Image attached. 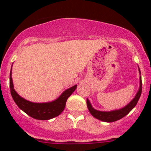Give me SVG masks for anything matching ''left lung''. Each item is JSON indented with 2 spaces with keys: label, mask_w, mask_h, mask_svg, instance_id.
I'll list each match as a JSON object with an SVG mask.
<instances>
[{
  "label": "left lung",
  "mask_w": 151,
  "mask_h": 151,
  "mask_svg": "<svg viewBox=\"0 0 151 151\" xmlns=\"http://www.w3.org/2000/svg\"><path fill=\"white\" fill-rule=\"evenodd\" d=\"M139 74H141L140 70H139ZM142 93V78L141 76H139V88L138 90L136 96H135L134 98L130 101L127 105L124 106V107L121 108L119 109H115V110L112 111H99L97 110V109H94L93 107L91 105V102L88 100V99H87V106H88V110H89L90 113L96 118V119L100 120L101 121H104V122H114V121H118V120L121 119L123 117L126 116V115L129 113L132 110L134 107L136 106L137 104L138 101H139V98H140Z\"/></svg>",
  "instance_id": "left-lung-1"
}]
</instances>
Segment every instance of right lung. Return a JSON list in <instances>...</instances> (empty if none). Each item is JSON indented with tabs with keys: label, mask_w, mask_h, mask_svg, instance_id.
Instances as JSON below:
<instances>
[{
	"label": "right lung",
	"mask_w": 151,
	"mask_h": 151,
	"mask_svg": "<svg viewBox=\"0 0 151 151\" xmlns=\"http://www.w3.org/2000/svg\"><path fill=\"white\" fill-rule=\"evenodd\" d=\"M9 86L12 96L16 104L27 115L37 120H50L57 117L61 113L66 106V103L68 97L73 93L77 88V85L68 88L55 100L50 102L34 103L28 101L21 97L14 88L12 77V69L10 71Z\"/></svg>",
	"instance_id": "obj_1"
}]
</instances>
